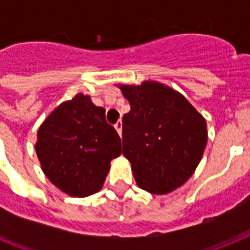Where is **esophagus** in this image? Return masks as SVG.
I'll return each instance as SVG.
<instances>
[{
  "instance_id": "esophagus-1",
  "label": "esophagus",
  "mask_w": 250,
  "mask_h": 250,
  "mask_svg": "<svg viewBox=\"0 0 250 250\" xmlns=\"http://www.w3.org/2000/svg\"><path fill=\"white\" fill-rule=\"evenodd\" d=\"M114 127H115V129H117V132L119 133V136H122V121L117 122Z\"/></svg>"
}]
</instances>
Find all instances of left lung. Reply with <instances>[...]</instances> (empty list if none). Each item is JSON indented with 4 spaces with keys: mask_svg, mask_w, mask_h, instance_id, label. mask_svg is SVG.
Here are the masks:
<instances>
[{
    "mask_svg": "<svg viewBox=\"0 0 250 250\" xmlns=\"http://www.w3.org/2000/svg\"><path fill=\"white\" fill-rule=\"evenodd\" d=\"M131 111L123 117V156L137 186L154 194L183 186L208 143L206 122L176 90L156 82L119 85Z\"/></svg>",
    "mask_w": 250,
    "mask_h": 250,
    "instance_id": "8db88e82",
    "label": "left lung"
}]
</instances>
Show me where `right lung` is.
<instances>
[{
	"mask_svg": "<svg viewBox=\"0 0 250 250\" xmlns=\"http://www.w3.org/2000/svg\"><path fill=\"white\" fill-rule=\"evenodd\" d=\"M36 153L50 182L70 196L101 189L110 161L121 156V137L105 119V109L76 94L49 115L37 132Z\"/></svg>",
	"mask_w": 250,
	"mask_h": 250,
	"instance_id": "1",
	"label": "right lung"
}]
</instances>
